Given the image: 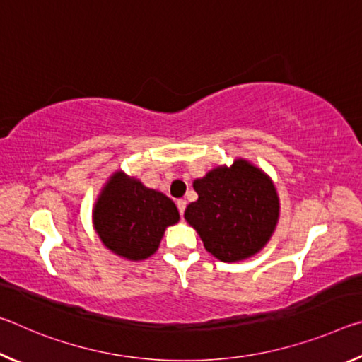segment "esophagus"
<instances>
[{"instance_id": "1", "label": "esophagus", "mask_w": 362, "mask_h": 362, "mask_svg": "<svg viewBox=\"0 0 362 362\" xmlns=\"http://www.w3.org/2000/svg\"><path fill=\"white\" fill-rule=\"evenodd\" d=\"M177 207H179L180 216H183V212H185V207H187V201L185 199H177Z\"/></svg>"}]
</instances>
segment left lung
<instances>
[{
    "instance_id": "1",
    "label": "left lung",
    "mask_w": 362,
    "mask_h": 362,
    "mask_svg": "<svg viewBox=\"0 0 362 362\" xmlns=\"http://www.w3.org/2000/svg\"><path fill=\"white\" fill-rule=\"evenodd\" d=\"M198 199L185 220L206 250L222 262L250 259L267 246L279 220V196L265 170L247 159L216 166L193 180Z\"/></svg>"
}]
</instances>
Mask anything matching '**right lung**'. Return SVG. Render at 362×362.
<instances>
[{"label": "right lung", "mask_w": 362, "mask_h": 362, "mask_svg": "<svg viewBox=\"0 0 362 362\" xmlns=\"http://www.w3.org/2000/svg\"><path fill=\"white\" fill-rule=\"evenodd\" d=\"M179 218L173 199L121 169L108 177L93 207V225L103 246L132 262L155 254L164 231Z\"/></svg>", "instance_id": "1"}]
</instances>
